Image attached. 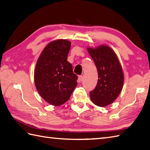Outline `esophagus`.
<instances>
[{
	"mask_svg": "<svg viewBox=\"0 0 150 150\" xmlns=\"http://www.w3.org/2000/svg\"><path fill=\"white\" fill-rule=\"evenodd\" d=\"M82 75H80V76H79V77H78V82H82Z\"/></svg>",
	"mask_w": 150,
	"mask_h": 150,
	"instance_id": "obj_1",
	"label": "esophagus"
}]
</instances>
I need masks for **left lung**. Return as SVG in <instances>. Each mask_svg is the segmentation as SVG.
Here are the masks:
<instances>
[{"label":"left lung","instance_id":"obj_1","mask_svg":"<svg viewBox=\"0 0 150 150\" xmlns=\"http://www.w3.org/2000/svg\"><path fill=\"white\" fill-rule=\"evenodd\" d=\"M98 72V82L90 92L91 100L100 107L113 103L119 97L124 84V73L115 52L107 45L88 47Z\"/></svg>","mask_w":150,"mask_h":150}]
</instances>
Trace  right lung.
<instances>
[{"instance_id": "right-lung-1", "label": "right lung", "mask_w": 150, "mask_h": 150, "mask_svg": "<svg viewBox=\"0 0 150 150\" xmlns=\"http://www.w3.org/2000/svg\"><path fill=\"white\" fill-rule=\"evenodd\" d=\"M71 42L57 39L44 47L38 59L34 72L38 93L47 103L57 106L69 100L77 85V76L67 61Z\"/></svg>"}]
</instances>
